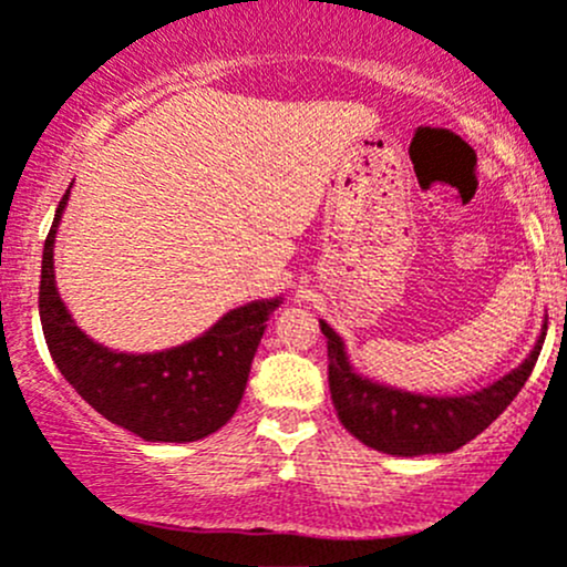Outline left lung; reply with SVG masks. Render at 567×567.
<instances>
[{
	"label": "left lung",
	"instance_id": "left-lung-1",
	"mask_svg": "<svg viewBox=\"0 0 567 567\" xmlns=\"http://www.w3.org/2000/svg\"><path fill=\"white\" fill-rule=\"evenodd\" d=\"M320 331L328 339V384L341 425L384 455L420 457L460 450L506 412L536 365L546 322L530 354L516 369L465 395H422L374 382L354 369L344 339L326 320H320Z\"/></svg>",
	"mask_w": 567,
	"mask_h": 567
}]
</instances>
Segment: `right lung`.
Returning <instances> with one entry per match:
<instances>
[{
    "mask_svg": "<svg viewBox=\"0 0 567 567\" xmlns=\"http://www.w3.org/2000/svg\"><path fill=\"white\" fill-rule=\"evenodd\" d=\"M70 190L59 202L42 250L40 320L61 377L104 420L145 441L185 444L220 431L239 409L266 320L282 296L236 307L209 331L161 352H117L93 341L61 301L53 247Z\"/></svg>",
    "mask_w": 567,
    "mask_h": 567,
    "instance_id": "obj_1",
    "label": "right lung"
}]
</instances>
